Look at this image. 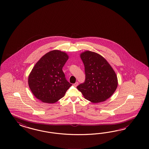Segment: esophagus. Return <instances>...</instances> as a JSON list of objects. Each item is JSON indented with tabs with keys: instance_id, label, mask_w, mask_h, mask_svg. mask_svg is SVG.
<instances>
[{
	"instance_id": "34e87169",
	"label": "esophagus",
	"mask_w": 149,
	"mask_h": 149,
	"mask_svg": "<svg viewBox=\"0 0 149 149\" xmlns=\"http://www.w3.org/2000/svg\"><path fill=\"white\" fill-rule=\"evenodd\" d=\"M78 84H79L78 82H76L74 84V86H75V87H77V86L78 85Z\"/></svg>"
}]
</instances>
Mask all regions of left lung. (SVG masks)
Returning a JSON list of instances; mask_svg holds the SVG:
<instances>
[{
  "mask_svg": "<svg viewBox=\"0 0 149 149\" xmlns=\"http://www.w3.org/2000/svg\"><path fill=\"white\" fill-rule=\"evenodd\" d=\"M86 74L84 83L77 86L85 99L94 103L105 101L113 94L118 85L116 74L101 55L90 51L80 54Z\"/></svg>",
  "mask_w": 149,
  "mask_h": 149,
  "instance_id": "1",
  "label": "left lung"
}]
</instances>
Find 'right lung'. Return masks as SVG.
<instances>
[{
  "label": "right lung",
  "instance_id": "add662e5",
  "mask_svg": "<svg viewBox=\"0 0 149 149\" xmlns=\"http://www.w3.org/2000/svg\"><path fill=\"white\" fill-rule=\"evenodd\" d=\"M69 58L60 50L44 55L32 69L28 85L37 99L46 103H54L61 99L72 85L65 79L62 68Z\"/></svg>",
  "mask_w": 149,
  "mask_h": 149
}]
</instances>
